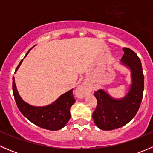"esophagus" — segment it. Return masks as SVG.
I'll return each instance as SVG.
<instances>
[{
  "label": "esophagus",
  "mask_w": 153,
  "mask_h": 153,
  "mask_svg": "<svg viewBox=\"0 0 153 153\" xmlns=\"http://www.w3.org/2000/svg\"><path fill=\"white\" fill-rule=\"evenodd\" d=\"M77 92L81 96H84L89 92V86L86 84H81L77 88Z\"/></svg>",
  "instance_id": "1"
}]
</instances>
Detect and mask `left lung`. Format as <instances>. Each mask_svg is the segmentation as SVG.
Instances as JSON below:
<instances>
[{"label": "left lung", "instance_id": "left-lung-1", "mask_svg": "<svg viewBox=\"0 0 153 153\" xmlns=\"http://www.w3.org/2000/svg\"><path fill=\"white\" fill-rule=\"evenodd\" d=\"M123 50L121 64L130 69L132 78L128 93L120 99L112 98L103 89L94 93L98 103L92 118L95 125L103 130L118 129L129 123L136 115L142 101L144 77L141 62L132 49L124 47Z\"/></svg>", "mask_w": 153, "mask_h": 153}]
</instances>
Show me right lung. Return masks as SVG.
<instances>
[{
    "instance_id": "add662e5",
    "label": "right lung",
    "mask_w": 153,
    "mask_h": 153,
    "mask_svg": "<svg viewBox=\"0 0 153 153\" xmlns=\"http://www.w3.org/2000/svg\"><path fill=\"white\" fill-rule=\"evenodd\" d=\"M26 54L28 55L29 51ZM24 57V58H25ZM23 59L16 68L15 72L22 63ZM12 90L14 98L21 113L34 124L48 130L55 131L61 129L67 124L70 118V108L75 102L72 94V89L61 95L52 104L44 106H34L25 102L19 95L12 78Z\"/></svg>"
}]
</instances>
